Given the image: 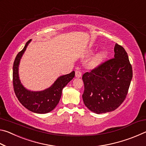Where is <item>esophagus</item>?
I'll list each match as a JSON object with an SVG mask.
<instances>
[{
  "label": "esophagus",
  "instance_id": "obj_1",
  "mask_svg": "<svg viewBox=\"0 0 146 146\" xmlns=\"http://www.w3.org/2000/svg\"><path fill=\"white\" fill-rule=\"evenodd\" d=\"M75 76L76 78H80L82 76V73L80 71H75Z\"/></svg>",
  "mask_w": 146,
  "mask_h": 146
}]
</instances>
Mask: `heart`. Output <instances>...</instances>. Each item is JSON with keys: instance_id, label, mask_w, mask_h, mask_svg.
Wrapping results in <instances>:
<instances>
[{"instance_id": "heart-1", "label": "heart", "mask_w": 146, "mask_h": 146, "mask_svg": "<svg viewBox=\"0 0 146 146\" xmlns=\"http://www.w3.org/2000/svg\"><path fill=\"white\" fill-rule=\"evenodd\" d=\"M103 57H104V55L102 53H98L97 55H96L92 59H91V60L90 62V66H95L98 65V64L100 62L101 60H102Z\"/></svg>"}]
</instances>
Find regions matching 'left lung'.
Here are the masks:
<instances>
[{"mask_svg":"<svg viewBox=\"0 0 146 146\" xmlns=\"http://www.w3.org/2000/svg\"><path fill=\"white\" fill-rule=\"evenodd\" d=\"M114 52V58L82 76L84 103L97 114L113 111L119 107L126 97L132 79V67L126 51L116 44Z\"/></svg>","mask_w":146,"mask_h":146,"instance_id":"1","label":"left lung"}]
</instances>
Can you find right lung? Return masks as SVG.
<instances>
[{"label": "right lung", "mask_w": 146, "mask_h": 146, "mask_svg": "<svg viewBox=\"0 0 146 146\" xmlns=\"http://www.w3.org/2000/svg\"><path fill=\"white\" fill-rule=\"evenodd\" d=\"M31 40L26 44L21 52L15 59L13 67V83L14 91L17 98L23 106L31 111L45 114L51 111L60 101L64 88L75 76V71L58 76L50 87L42 91H31L26 89L20 80L19 69L20 62Z\"/></svg>", "instance_id": "obj_1"}]
</instances>
